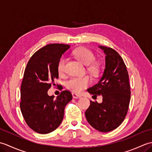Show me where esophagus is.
I'll return each mask as SVG.
<instances>
[{
    "instance_id": "34e87169",
    "label": "esophagus",
    "mask_w": 152,
    "mask_h": 152,
    "mask_svg": "<svg viewBox=\"0 0 152 152\" xmlns=\"http://www.w3.org/2000/svg\"><path fill=\"white\" fill-rule=\"evenodd\" d=\"M72 96L74 99H78V98L81 97V96L78 95V94H76V93H72Z\"/></svg>"
}]
</instances>
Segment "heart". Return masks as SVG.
<instances>
[{"instance_id":"obj_1","label":"heart","mask_w":152,"mask_h":152,"mask_svg":"<svg viewBox=\"0 0 152 152\" xmlns=\"http://www.w3.org/2000/svg\"><path fill=\"white\" fill-rule=\"evenodd\" d=\"M74 56L82 63L88 65V69L91 73L96 74L99 72V66L93 62L95 56L88 48L81 47L76 48L72 52ZM66 58L61 57L57 64V71L59 75H63L65 72ZM91 83V79L88 76L82 77H72L66 83V88L75 93H80L88 87Z\"/></svg>"}]
</instances>
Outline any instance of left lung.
<instances>
[{
	"instance_id": "1",
	"label": "left lung",
	"mask_w": 152,
	"mask_h": 152,
	"mask_svg": "<svg viewBox=\"0 0 152 152\" xmlns=\"http://www.w3.org/2000/svg\"><path fill=\"white\" fill-rule=\"evenodd\" d=\"M99 48L106 54L104 71L100 81L88 91L93 96L102 95V102L90 101L85 115L93 128L106 133L124 121L129 106L131 88L127 67L121 57L111 48Z\"/></svg>"
}]
</instances>
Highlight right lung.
<instances>
[{
    "label": "right lung",
    "mask_w": 152,
    "mask_h": 152,
    "mask_svg": "<svg viewBox=\"0 0 152 152\" xmlns=\"http://www.w3.org/2000/svg\"><path fill=\"white\" fill-rule=\"evenodd\" d=\"M69 45L50 44L36 51L25 69L21 86L20 108L25 122L34 131L47 134L56 130L63 121L65 106L72 99L68 90L55 99L48 91L56 86L57 64ZM58 86V84H57ZM59 88L63 89L62 86Z\"/></svg>",
    "instance_id": "1"
}]
</instances>
